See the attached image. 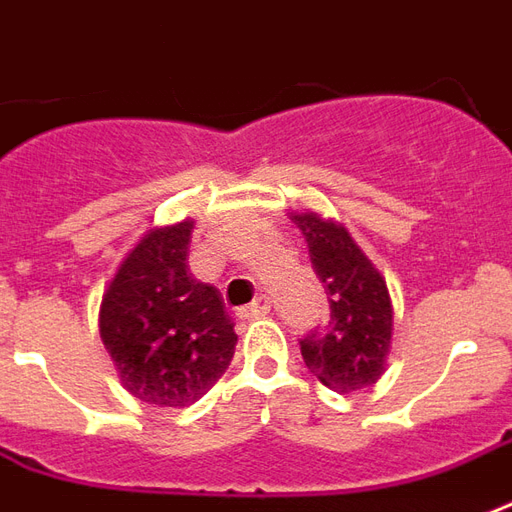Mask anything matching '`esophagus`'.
I'll list each match as a JSON object with an SVG mask.
<instances>
[{
    "mask_svg": "<svg viewBox=\"0 0 512 512\" xmlns=\"http://www.w3.org/2000/svg\"><path fill=\"white\" fill-rule=\"evenodd\" d=\"M270 313V300L267 297H256L251 305L240 308V319H264Z\"/></svg>",
    "mask_w": 512,
    "mask_h": 512,
    "instance_id": "34e87169",
    "label": "esophagus"
}]
</instances>
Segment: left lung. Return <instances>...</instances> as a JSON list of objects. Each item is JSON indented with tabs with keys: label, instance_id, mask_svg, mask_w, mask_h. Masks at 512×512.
Returning a JSON list of instances; mask_svg holds the SVG:
<instances>
[{
	"label": "left lung",
	"instance_id": "1",
	"mask_svg": "<svg viewBox=\"0 0 512 512\" xmlns=\"http://www.w3.org/2000/svg\"><path fill=\"white\" fill-rule=\"evenodd\" d=\"M292 220L308 242L313 272L330 302L327 330L300 341L302 360L335 393L374 387L382 379L393 341L387 281L343 223L316 212H292Z\"/></svg>",
	"mask_w": 512,
	"mask_h": 512
}]
</instances>
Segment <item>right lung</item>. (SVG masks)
Listing matches in <instances>:
<instances>
[{
	"label": "right lung",
	"instance_id": "1",
	"mask_svg": "<svg viewBox=\"0 0 512 512\" xmlns=\"http://www.w3.org/2000/svg\"><path fill=\"white\" fill-rule=\"evenodd\" d=\"M193 218L152 226L100 302V341L138 401L190 406L226 374L237 333L215 286L188 270Z\"/></svg>",
	"mask_w": 512,
	"mask_h": 512
}]
</instances>
